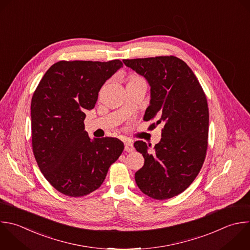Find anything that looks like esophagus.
<instances>
[{"mask_svg": "<svg viewBox=\"0 0 250 250\" xmlns=\"http://www.w3.org/2000/svg\"><path fill=\"white\" fill-rule=\"evenodd\" d=\"M134 149H135L134 145H133L131 142H129V141L125 142V150H126V151H128V152H133Z\"/></svg>", "mask_w": 250, "mask_h": 250, "instance_id": "esophagus-1", "label": "esophagus"}]
</instances>
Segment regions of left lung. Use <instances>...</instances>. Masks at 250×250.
Here are the masks:
<instances>
[{
	"label": "left lung",
	"mask_w": 250,
	"mask_h": 250,
	"mask_svg": "<svg viewBox=\"0 0 250 250\" xmlns=\"http://www.w3.org/2000/svg\"><path fill=\"white\" fill-rule=\"evenodd\" d=\"M150 87L149 106L144 120L158 117L161 140L153 152L143 141L134 144L145 158L136 172L139 188L154 199H167L183 192L195 179L204 162L209 111L205 94L192 70L182 60L170 57L123 60Z\"/></svg>",
	"instance_id": "8db88e82"
}]
</instances>
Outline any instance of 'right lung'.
Returning <instances> with one entry per match:
<instances>
[{
    "instance_id": "add662e5",
    "label": "right lung",
    "mask_w": 250,
    "mask_h": 250,
    "mask_svg": "<svg viewBox=\"0 0 250 250\" xmlns=\"http://www.w3.org/2000/svg\"><path fill=\"white\" fill-rule=\"evenodd\" d=\"M121 67L119 60L62 61L48 69L32 97L35 159L48 182L65 195L99 188L124 149L116 138L92 140L84 125L86 110L95 107L101 88Z\"/></svg>"
}]
</instances>
